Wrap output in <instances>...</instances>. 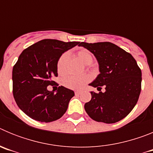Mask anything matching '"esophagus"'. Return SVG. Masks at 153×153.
<instances>
[{"label": "esophagus", "mask_w": 153, "mask_h": 153, "mask_svg": "<svg viewBox=\"0 0 153 153\" xmlns=\"http://www.w3.org/2000/svg\"><path fill=\"white\" fill-rule=\"evenodd\" d=\"M81 93H82V92H81V91H75V94H76V95H80Z\"/></svg>", "instance_id": "obj_1"}]
</instances>
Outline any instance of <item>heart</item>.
I'll return each instance as SVG.
<instances>
[{"instance_id":"b5f03b06","label":"heart","mask_w":153,"mask_h":153,"mask_svg":"<svg viewBox=\"0 0 153 153\" xmlns=\"http://www.w3.org/2000/svg\"><path fill=\"white\" fill-rule=\"evenodd\" d=\"M77 57L83 64L89 65L93 62V55L86 50H82L77 53ZM69 59V54L67 53H65L59 58L57 62V70L58 72L62 74L64 73L66 70L67 60ZM90 77L87 75L83 76H70L65 77L63 80V84L66 87L72 90H79L83 88L84 85L90 81Z\"/></svg>"}]
</instances>
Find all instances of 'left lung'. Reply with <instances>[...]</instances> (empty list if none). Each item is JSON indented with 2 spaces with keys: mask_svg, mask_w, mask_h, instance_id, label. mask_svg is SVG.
<instances>
[{
  "mask_svg": "<svg viewBox=\"0 0 153 153\" xmlns=\"http://www.w3.org/2000/svg\"><path fill=\"white\" fill-rule=\"evenodd\" d=\"M94 55L99 64L98 74L89 84L97 90L91 91V100L84 109L97 122L114 123L125 118L136 106L141 91L142 72L133 56L110 42L79 43ZM100 91V90H99Z\"/></svg>",
  "mask_w": 153,
  "mask_h": 153,
  "instance_id": "1",
  "label": "left lung"
}]
</instances>
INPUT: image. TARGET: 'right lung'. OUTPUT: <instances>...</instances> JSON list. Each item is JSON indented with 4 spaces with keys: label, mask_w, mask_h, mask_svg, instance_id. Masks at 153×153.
Instances as JSON below:
<instances>
[{
    "label": "right lung",
    "mask_w": 153,
    "mask_h": 153,
    "mask_svg": "<svg viewBox=\"0 0 153 153\" xmlns=\"http://www.w3.org/2000/svg\"><path fill=\"white\" fill-rule=\"evenodd\" d=\"M79 42L45 39L23 51L12 71L13 94L17 106L28 117L42 123L60 119L66 113L73 90L61 86L47 90L57 76V62L63 53Z\"/></svg>",
    "instance_id": "right-lung-1"
}]
</instances>
